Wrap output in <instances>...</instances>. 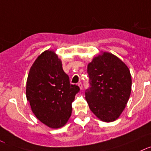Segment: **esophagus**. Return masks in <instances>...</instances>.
I'll return each instance as SVG.
<instances>
[{
  "mask_svg": "<svg viewBox=\"0 0 151 151\" xmlns=\"http://www.w3.org/2000/svg\"><path fill=\"white\" fill-rule=\"evenodd\" d=\"M78 86L80 87V90H82V88H83V85H82V83H78Z\"/></svg>",
  "mask_w": 151,
  "mask_h": 151,
  "instance_id": "34e87169",
  "label": "esophagus"
}]
</instances>
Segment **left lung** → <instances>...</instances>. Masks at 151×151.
Returning a JSON list of instances; mask_svg holds the SVG:
<instances>
[{
  "instance_id": "8db88e82",
  "label": "left lung",
  "mask_w": 151,
  "mask_h": 151,
  "mask_svg": "<svg viewBox=\"0 0 151 151\" xmlns=\"http://www.w3.org/2000/svg\"><path fill=\"white\" fill-rule=\"evenodd\" d=\"M90 88L86 100L100 120L112 122L124 109L130 96L132 79L127 66L108 52L94 57L87 66Z\"/></svg>"
}]
</instances>
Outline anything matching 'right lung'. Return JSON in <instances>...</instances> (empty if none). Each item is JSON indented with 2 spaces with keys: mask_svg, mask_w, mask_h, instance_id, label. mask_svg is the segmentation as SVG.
<instances>
[{
  "mask_svg": "<svg viewBox=\"0 0 151 151\" xmlns=\"http://www.w3.org/2000/svg\"><path fill=\"white\" fill-rule=\"evenodd\" d=\"M79 91L77 85L70 83L61 60L53 50L41 53L29 69L27 100L35 116L49 127L57 129L67 123Z\"/></svg>",
  "mask_w": 151,
  "mask_h": 151,
  "instance_id": "1",
  "label": "right lung"
}]
</instances>
